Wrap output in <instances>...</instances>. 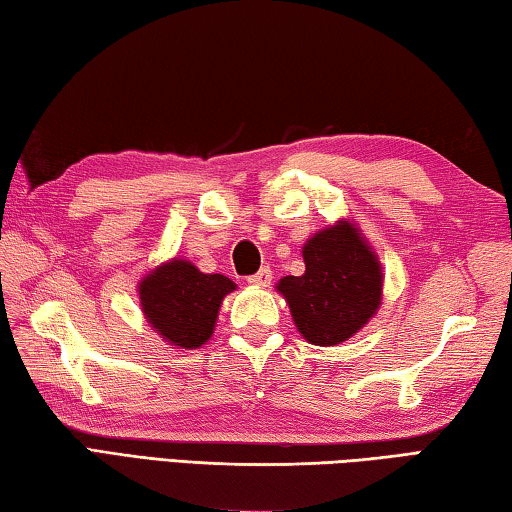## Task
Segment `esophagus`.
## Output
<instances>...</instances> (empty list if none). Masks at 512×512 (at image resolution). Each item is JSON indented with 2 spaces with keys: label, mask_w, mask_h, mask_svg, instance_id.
I'll list each match as a JSON object with an SVG mask.
<instances>
[{
  "label": "esophagus",
  "mask_w": 512,
  "mask_h": 512,
  "mask_svg": "<svg viewBox=\"0 0 512 512\" xmlns=\"http://www.w3.org/2000/svg\"><path fill=\"white\" fill-rule=\"evenodd\" d=\"M251 285H256V288H267V285L272 283V270L270 267H261L254 276H249L247 279Z\"/></svg>",
  "instance_id": "1"
}]
</instances>
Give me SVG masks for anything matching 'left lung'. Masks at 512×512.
<instances>
[{"mask_svg": "<svg viewBox=\"0 0 512 512\" xmlns=\"http://www.w3.org/2000/svg\"><path fill=\"white\" fill-rule=\"evenodd\" d=\"M306 272L276 285L299 333L337 346L369 324L382 301V265L353 222L339 220L303 245Z\"/></svg>", "mask_w": 512, "mask_h": 512, "instance_id": "left-lung-1", "label": "left lung"}]
</instances>
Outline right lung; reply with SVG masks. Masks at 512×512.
I'll return each mask as SVG.
<instances>
[{
	"label": "right lung",
	"mask_w": 512,
	"mask_h": 512,
	"mask_svg": "<svg viewBox=\"0 0 512 512\" xmlns=\"http://www.w3.org/2000/svg\"><path fill=\"white\" fill-rule=\"evenodd\" d=\"M236 283L222 274H204L193 263L173 258L139 283L141 310L148 324L179 348H197L213 335L222 299Z\"/></svg>",
	"instance_id": "obj_1"
}]
</instances>
